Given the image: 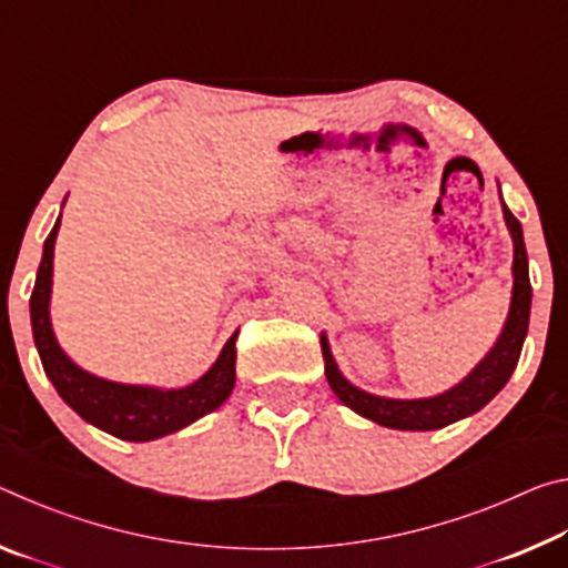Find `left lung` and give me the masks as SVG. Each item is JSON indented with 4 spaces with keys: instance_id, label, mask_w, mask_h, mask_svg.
<instances>
[{
    "instance_id": "obj_1",
    "label": "left lung",
    "mask_w": 568,
    "mask_h": 568,
    "mask_svg": "<svg viewBox=\"0 0 568 568\" xmlns=\"http://www.w3.org/2000/svg\"><path fill=\"white\" fill-rule=\"evenodd\" d=\"M504 217L508 233L514 237V293L504 331L498 335L494 348L488 351L486 358L480 361L458 386L440 393V396L416 400L383 398L355 388L351 381L343 378V373L333 361L328 338L321 335L325 378H328V386L333 388L335 396L341 398V403H345V406L358 413V416L378 423V426L398 430H436L448 426V423L474 416L476 410L484 408L486 403L506 386L526 341L528 315H531V283H528V257L521 223H518L506 205Z\"/></svg>"
}]
</instances>
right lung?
<instances>
[{"label":"right lung","mask_w":568,"mask_h":568,"mask_svg":"<svg viewBox=\"0 0 568 568\" xmlns=\"http://www.w3.org/2000/svg\"><path fill=\"white\" fill-rule=\"evenodd\" d=\"M60 230L57 220L52 233L44 240L42 263L37 271V283L30 297L32 333L40 353L47 378L60 393L62 400L74 413L98 426L104 434L122 440L145 444L175 430L190 426L205 413L223 406L235 388V341L237 331L230 335L225 348L220 351L203 378L190 383L185 388H152V386H128V383L104 381L100 376L82 371L67 355L54 338L50 323V295H52V261L54 240Z\"/></svg>","instance_id":"1"}]
</instances>
